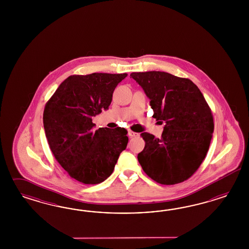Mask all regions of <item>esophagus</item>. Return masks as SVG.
<instances>
[{"label": "esophagus", "instance_id": "esophagus-1", "mask_svg": "<svg viewBox=\"0 0 249 249\" xmlns=\"http://www.w3.org/2000/svg\"><path fill=\"white\" fill-rule=\"evenodd\" d=\"M128 136H129L130 138H133V137H139L140 134H139L138 132L132 131V130H128Z\"/></svg>", "mask_w": 249, "mask_h": 249}]
</instances>
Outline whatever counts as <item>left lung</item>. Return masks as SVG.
Listing matches in <instances>:
<instances>
[{"label": "left lung", "instance_id": "obj_1", "mask_svg": "<svg viewBox=\"0 0 249 249\" xmlns=\"http://www.w3.org/2000/svg\"><path fill=\"white\" fill-rule=\"evenodd\" d=\"M130 76L151 99L153 118L165 122L161 137L143 132L138 160L145 174L160 184L186 181L203 162L213 132L211 108L188 78L160 72H134Z\"/></svg>", "mask_w": 249, "mask_h": 249}]
</instances>
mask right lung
Segmentation results:
<instances>
[{"mask_svg": "<svg viewBox=\"0 0 249 249\" xmlns=\"http://www.w3.org/2000/svg\"><path fill=\"white\" fill-rule=\"evenodd\" d=\"M128 74L93 73L65 79L45 104V136L55 160L76 181L97 184L113 173L128 144L127 129H94L92 117L107 109Z\"/></svg>", "mask_w": 249, "mask_h": 249, "instance_id": "right-lung-1", "label": "right lung"}]
</instances>
